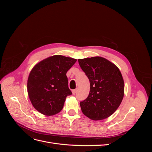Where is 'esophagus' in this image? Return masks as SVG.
Segmentation results:
<instances>
[{
    "instance_id": "1",
    "label": "esophagus",
    "mask_w": 152,
    "mask_h": 152,
    "mask_svg": "<svg viewBox=\"0 0 152 152\" xmlns=\"http://www.w3.org/2000/svg\"><path fill=\"white\" fill-rule=\"evenodd\" d=\"M77 91H78V88H77V89H75L72 90V94H75V93H77Z\"/></svg>"
}]
</instances>
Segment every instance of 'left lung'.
I'll return each instance as SVG.
<instances>
[{
  "label": "left lung",
  "mask_w": 152,
  "mask_h": 152,
  "mask_svg": "<svg viewBox=\"0 0 152 152\" xmlns=\"http://www.w3.org/2000/svg\"><path fill=\"white\" fill-rule=\"evenodd\" d=\"M90 82L88 97L80 103L82 112L94 121L107 118L116 111L124 94V82L118 67L102 57L78 59Z\"/></svg>",
  "instance_id": "obj_1"
}]
</instances>
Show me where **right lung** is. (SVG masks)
Listing matches in <instances>:
<instances>
[{
  "label": "right lung",
  "instance_id": "1",
  "mask_svg": "<svg viewBox=\"0 0 152 152\" xmlns=\"http://www.w3.org/2000/svg\"><path fill=\"white\" fill-rule=\"evenodd\" d=\"M76 59L54 55L40 61L31 70L27 91L37 111L50 116L61 112L66 98L72 93L68 88L66 72Z\"/></svg>",
  "mask_w": 152,
  "mask_h": 152
}]
</instances>
